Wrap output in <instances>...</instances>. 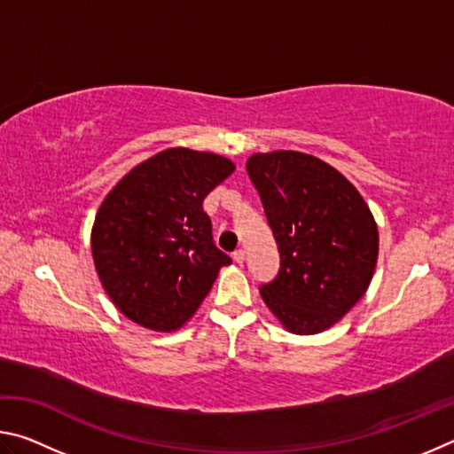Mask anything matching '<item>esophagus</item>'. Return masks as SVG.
I'll list each match as a JSON object with an SVG mask.
<instances>
[{"label":"esophagus","mask_w":454,"mask_h":454,"mask_svg":"<svg viewBox=\"0 0 454 454\" xmlns=\"http://www.w3.org/2000/svg\"><path fill=\"white\" fill-rule=\"evenodd\" d=\"M234 262H238V264H244L246 262V252L242 248L234 252Z\"/></svg>","instance_id":"obj_1"}]
</instances>
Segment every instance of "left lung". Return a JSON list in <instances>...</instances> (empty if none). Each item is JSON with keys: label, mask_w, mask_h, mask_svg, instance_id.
Wrapping results in <instances>:
<instances>
[{"label": "left lung", "mask_w": 454, "mask_h": 454, "mask_svg": "<svg viewBox=\"0 0 454 454\" xmlns=\"http://www.w3.org/2000/svg\"><path fill=\"white\" fill-rule=\"evenodd\" d=\"M246 170L280 252L278 274L260 286V296L290 333H322L372 280L379 258L372 214L340 172L309 153H254Z\"/></svg>", "instance_id": "obj_1"}]
</instances>
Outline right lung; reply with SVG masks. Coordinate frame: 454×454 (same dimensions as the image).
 Segmentation results:
<instances>
[{"label":"right lung","instance_id":"obj_1","mask_svg":"<svg viewBox=\"0 0 454 454\" xmlns=\"http://www.w3.org/2000/svg\"><path fill=\"white\" fill-rule=\"evenodd\" d=\"M234 172L210 152L170 148L137 164L99 206L91 254L118 310L152 330L180 328L232 260L216 248L202 202Z\"/></svg>","mask_w":454,"mask_h":454}]
</instances>
